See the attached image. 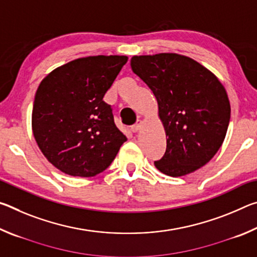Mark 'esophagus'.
Masks as SVG:
<instances>
[{"mask_svg":"<svg viewBox=\"0 0 257 257\" xmlns=\"http://www.w3.org/2000/svg\"><path fill=\"white\" fill-rule=\"evenodd\" d=\"M141 127H142V121H137V123L134 124L133 127H132V132L133 133H137V132H139V129H141Z\"/></svg>","mask_w":257,"mask_h":257,"instance_id":"obj_1","label":"esophagus"}]
</instances>
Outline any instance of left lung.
Listing matches in <instances>:
<instances>
[{"label":"left lung","mask_w":257,"mask_h":257,"mask_svg":"<svg viewBox=\"0 0 257 257\" xmlns=\"http://www.w3.org/2000/svg\"><path fill=\"white\" fill-rule=\"evenodd\" d=\"M134 73L158 101L167 150L156 169L170 177L198 170L222 145L230 102L221 81L197 61L177 53L134 55Z\"/></svg>","instance_id":"left-lung-1"}]
</instances>
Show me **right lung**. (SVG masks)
<instances>
[{
	"mask_svg": "<svg viewBox=\"0 0 257 257\" xmlns=\"http://www.w3.org/2000/svg\"><path fill=\"white\" fill-rule=\"evenodd\" d=\"M127 61L125 55L79 58L41 81L33 106V134L42 153L61 172L96 176L127 141L103 101Z\"/></svg>",
	"mask_w": 257,
	"mask_h": 257,
	"instance_id": "1",
	"label": "right lung"
}]
</instances>
